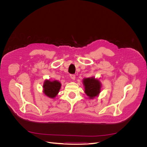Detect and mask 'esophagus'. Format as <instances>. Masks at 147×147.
<instances>
[{
    "label": "esophagus",
    "instance_id": "1",
    "mask_svg": "<svg viewBox=\"0 0 147 147\" xmlns=\"http://www.w3.org/2000/svg\"><path fill=\"white\" fill-rule=\"evenodd\" d=\"M70 77L71 79L72 80H75V75H74V74L70 75Z\"/></svg>",
    "mask_w": 147,
    "mask_h": 147
}]
</instances>
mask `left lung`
I'll use <instances>...</instances> for the list:
<instances>
[{
  "instance_id": "8db88e82",
  "label": "left lung",
  "mask_w": 147,
  "mask_h": 147,
  "mask_svg": "<svg viewBox=\"0 0 147 147\" xmlns=\"http://www.w3.org/2000/svg\"><path fill=\"white\" fill-rule=\"evenodd\" d=\"M84 92L89 97V99H94L99 96L101 91L102 84L99 80L94 77L85 78L83 80Z\"/></svg>"
}]
</instances>
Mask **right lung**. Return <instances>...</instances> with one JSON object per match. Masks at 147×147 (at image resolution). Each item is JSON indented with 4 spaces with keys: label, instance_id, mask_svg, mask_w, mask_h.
<instances>
[{
    "label": "right lung",
    "instance_id": "obj_1",
    "mask_svg": "<svg viewBox=\"0 0 147 147\" xmlns=\"http://www.w3.org/2000/svg\"><path fill=\"white\" fill-rule=\"evenodd\" d=\"M61 87V84L59 81L45 80L43 84V92L46 96L53 99L59 93Z\"/></svg>",
    "mask_w": 147,
    "mask_h": 147
}]
</instances>
